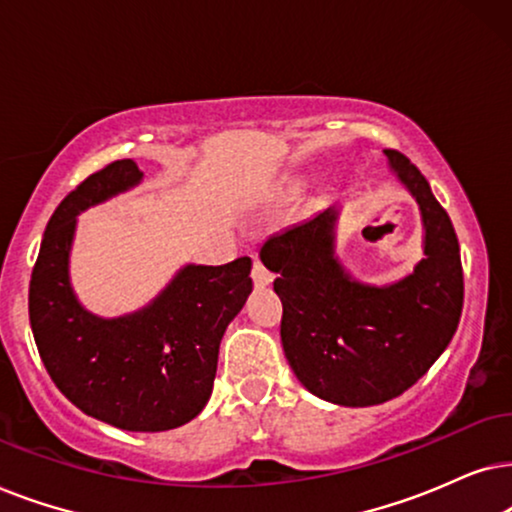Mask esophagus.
Returning <instances> with one entry per match:
<instances>
[{
  "label": "esophagus",
  "instance_id": "esophagus-1",
  "mask_svg": "<svg viewBox=\"0 0 512 512\" xmlns=\"http://www.w3.org/2000/svg\"><path fill=\"white\" fill-rule=\"evenodd\" d=\"M252 281H255V285H260V288H264V285L271 283V271L264 267V264L260 260H255V264H252Z\"/></svg>",
  "mask_w": 512,
  "mask_h": 512
}]
</instances>
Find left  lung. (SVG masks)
Here are the masks:
<instances>
[{
	"instance_id": "1",
	"label": "left lung",
	"mask_w": 512,
	"mask_h": 512,
	"mask_svg": "<svg viewBox=\"0 0 512 512\" xmlns=\"http://www.w3.org/2000/svg\"><path fill=\"white\" fill-rule=\"evenodd\" d=\"M388 166L424 220V260L391 285L353 281L335 257L337 210L269 236L260 260L283 302L281 342L297 379L344 407H370L417 384L452 342L463 309L459 238L421 170L395 149Z\"/></svg>"
}]
</instances>
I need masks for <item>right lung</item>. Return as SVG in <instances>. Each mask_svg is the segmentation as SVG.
Wrapping results in <instances>:
<instances>
[{
  "mask_svg": "<svg viewBox=\"0 0 512 512\" xmlns=\"http://www.w3.org/2000/svg\"><path fill=\"white\" fill-rule=\"evenodd\" d=\"M142 180L133 159L88 175L46 224L30 281V325L46 372L88 417L124 431L159 433L206 407L227 325L252 290L250 257L187 264L145 309L98 318L70 288L77 215Z\"/></svg>",
  "mask_w": 512,
  "mask_h": 512,
  "instance_id": "obj_1",
  "label": "right lung"
}]
</instances>
